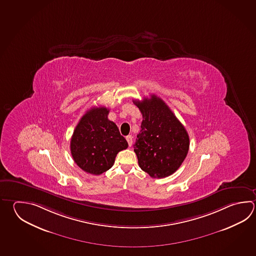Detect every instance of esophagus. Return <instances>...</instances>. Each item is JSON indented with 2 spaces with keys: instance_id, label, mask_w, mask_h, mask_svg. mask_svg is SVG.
<instances>
[{
  "instance_id": "34e87169",
  "label": "esophagus",
  "mask_w": 256,
  "mask_h": 256,
  "mask_svg": "<svg viewBox=\"0 0 256 256\" xmlns=\"http://www.w3.org/2000/svg\"><path fill=\"white\" fill-rule=\"evenodd\" d=\"M126 141H128V146H132V142H133V138H132V136H126Z\"/></svg>"
}]
</instances>
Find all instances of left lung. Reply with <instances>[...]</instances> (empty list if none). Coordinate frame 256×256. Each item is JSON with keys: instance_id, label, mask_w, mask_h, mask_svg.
I'll return each mask as SVG.
<instances>
[{"instance_id": "left-lung-1", "label": "left lung", "mask_w": 256, "mask_h": 256, "mask_svg": "<svg viewBox=\"0 0 256 256\" xmlns=\"http://www.w3.org/2000/svg\"><path fill=\"white\" fill-rule=\"evenodd\" d=\"M143 120L134 151L140 168L154 178L174 173L189 150V136L169 106L156 95L134 100Z\"/></svg>"}]
</instances>
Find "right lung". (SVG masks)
<instances>
[{"label": "right lung", "mask_w": 256, "mask_h": 256, "mask_svg": "<svg viewBox=\"0 0 256 256\" xmlns=\"http://www.w3.org/2000/svg\"><path fill=\"white\" fill-rule=\"evenodd\" d=\"M110 110L94 106L82 116L70 140L73 160L92 174H102L110 168L120 151L128 146L116 124L108 118Z\"/></svg>", "instance_id": "right-lung-1"}]
</instances>
